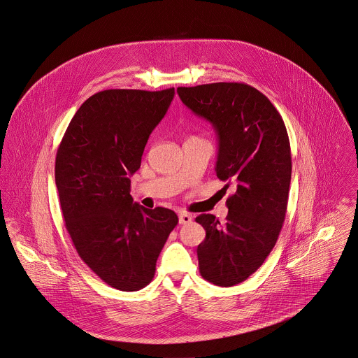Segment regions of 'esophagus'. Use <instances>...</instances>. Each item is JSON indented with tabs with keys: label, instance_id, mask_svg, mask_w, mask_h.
<instances>
[{
	"label": "esophagus",
	"instance_id": "1",
	"mask_svg": "<svg viewBox=\"0 0 358 358\" xmlns=\"http://www.w3.org/2000/svg\"><path fill=\"white\" fill-rule=\"evenodd\" d=\"M178 221H180L181 225L189 224V222L192 221V217L189 215H187V213H181V215H178Z\"/></svg>",
	"mask_w": 358,
	"mask_h": 358
}]
</instances>
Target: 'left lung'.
<instances>
[{
    "label": "left lung",
    "mask_w": 358,
    "mask_h": 358,
    "mask_svg": "<svg viewBox=\"0 0 358 358\" xmlns=\"http://www.w3.org/2000/svg\"><path fill=\"white\" fill-rule=\"evenodd\" d=\"M177 92L213 124L217 177L236 187L225 202V222L196 217L206 231L196 249L199 273L217 286L238 285L262 267L285 220L292 176L285 123L270 99L245 83L178 87Z\"/></svg>",
    "instance_id": "8db88e82"
}]
</instances>
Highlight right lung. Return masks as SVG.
I'll return each instance as SVG.
<instances>
[{
  "instance_id": "1",
  "label": "right lung",
  "mask_w": 358,
  "mask_h": 358,
  "mask_svg": "<svg viewBox=\"0 0 358 358\" xmlns=\"http://www.w3.org/2000/svg\"><path fill=\"white\" fill-rule=\"evenodd\" d=\"M174 88L105 90L73 116L55 159L65 227L81 260L108 285L134 292L155 275L177 215L133 203V176Z\"/></svg>"
}]
</instances>
